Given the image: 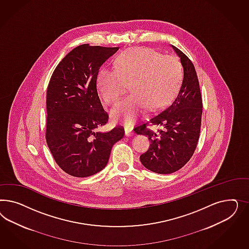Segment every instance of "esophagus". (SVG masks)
Here are the masks:
<instances>
[{"label":"esophagus","instance_id":"obj_1","mask_svg":"<svg viewBox=\"0 0 249 249\" xmlns=\"http://www.w3.org/2000/svg\"><path fill=\"white\" fill-rule=\"evenodd\" d=\"M125 134L126 136H132L134 134V131L131 127H126L125 128Z\"/></svg>","mask_w":249,"mask_h":249}]
</instances>
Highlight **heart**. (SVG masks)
I'll use <instances>...</instances> for the list:
<instances>
[{"label": "heart", "instance_id": "obj_1", "mask_svg": "<svg viewBox=\"0 0 249 249\" xmlns=\"http://www.w3.org/2000/svg\"><path fill=\"white\" fill-rule=\"evenodd\" d=\"M181 79V64L175 56L160 54L151 48L135 47L116 58L114 69H101L97 86L106 103L115 105L129 83L131 93L114 109L113 116L131 124L147 107L153 111L170 101Z\"/></svg>", "mask_w": 249, "mask_h": 249}]
</instances>
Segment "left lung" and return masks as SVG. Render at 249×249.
<instances>
[{
	"label": "left lung",
	"instance_id": "left-lung-1",
	"mask_svg": "<svg viewBox=\"0 0 249 249\" xmlns=\"http://www.w3.org/2000/svg\"><path fill=\"white\" fill-rule=\"evenodd\" d=\"M181 58L183 75L181 87L170 104L150 120L136 126L137 134L148 136L149 150L141 155V161L156 174H172L187 163L196 151L200 137L203 101L196 68L180 49L172 45ZM161 127L157 132L150 124Z\"/></svg>",
	"mask_w": 249,
	"mask_h": 249
}]
</instances>
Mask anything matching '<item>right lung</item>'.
<instances>
[{
    "label": "right lung",
    "instance_id": "add662e5",
    "mask_svg": "<svg viewBox=\"0 0 249 249\" xmlns=\"http://www.w3.org/2000/svg\"><path fill=\"white\" fill-rule=\"evenodd\" d=\"M119 47L78 45L53 70L46 93L45 140L57 165L74 177H89L105 168L124 128H97L108 121L97 90L98 70Z\"/></svg>",
    "mask_w": 249,
    "mask_h": 249
}]
</instances>
